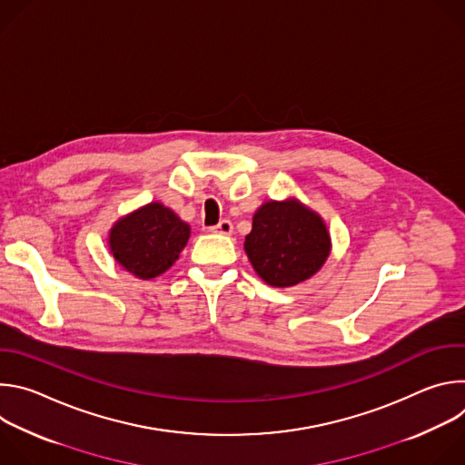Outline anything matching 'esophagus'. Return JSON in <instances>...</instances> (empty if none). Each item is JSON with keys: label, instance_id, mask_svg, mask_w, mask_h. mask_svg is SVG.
<instances>
[{"label": "esophagus", "instance_id": "esophagus-1", "mask_svg": "<svg viewBox=\"0 0 465 465\" xmlns=\"http://www.w3.org/2000/svg\"><path fill=\"white\" fill-rule=\"evenodd\" d=\"M210 230L215 232V233H223V235H232L233 224H232V221L224 219V221H221L217 226H213V228H210Z\"/></svg>", "mask_w": 465, "mask_h": 465}]
</instances>
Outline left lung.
<instances>
[{
    "label": "left lung",
    "instance_id": "8db88e82",
    "mask_svg": "<svg viewBox=\"0 0 465 465\" xmlns=\"http://www.w3.org/2000/svg\"><path fill=\"white\" fill-rule=\"evenodd\" d=\"M329 248L322 219L296 201L262 204L244 241L253 271L272 287H292L311 278Z\"/></svg>",
    "mask_w": 465,
    "mask_h": 465
}]
</instances>
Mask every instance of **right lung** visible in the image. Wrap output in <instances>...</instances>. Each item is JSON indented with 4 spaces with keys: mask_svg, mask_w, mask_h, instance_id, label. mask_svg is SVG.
I'll return each instance as SVG.
<instances>
[{
    "mask_svg": "<svg viewBox=\"0 0 465 465\" xmlns=\"http://www.w3.org/2000/svg\"><path fill=\"white\" fill-rule=\"evenodd\" d=\"M189 239V226L169 208L153 203L115 223L110 248L115 261L142 280L163 274Z\"/></svg>",
    "mask_w": 465,
    "mask_h": 465,
    "instance_id": "right-lung-1",
    "label": "right lung"
}]
</instances>
